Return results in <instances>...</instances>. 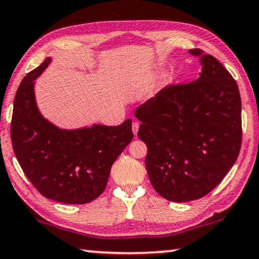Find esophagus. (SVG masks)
Listing matches in <instances>:
<instances>
[{
    "mask_svg": "<svg viewBox=\"0 0 259 259\" xmlns=\"http://www.w3.org/2000/svg\"><path fill=\"white\" fill-rule=\"evenodd\" d=\"M132 131L134 133V136H137L138 134V131H139V122L138 121H134L133 125H132Z\"/></svg>",
    "mask_w": 259,
    "mask_h": 259,
    "instance_id": "obj_1",
    "label": "esophagus"
}]
</instances>
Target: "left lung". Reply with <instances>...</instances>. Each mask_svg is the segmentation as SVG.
I'll return each instance as SVG.
<instances>
[{
    "label": "left lung",
    "mask_w": 259,
    "mask_h": 259,
    "mask_svg": "<svg viewBox=\"0 0 259 259\" xmlns=\"http://www.w3.org/2000/svg\"><path fill=\"white\" fill-rule=\"evenodd\" d=\"M196 80L168 85L137 108L138 137L147 145L145 163L153 188L173 202L205 196L237 160L242 104L236 80L201 49Z\"/></svg>",
    "instance_id": "obj_1"
}]
</instances>
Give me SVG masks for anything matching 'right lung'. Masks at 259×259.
I'll list each match as a JSON object with an SVG mask.
<instances>
[{"label":"right lung","instance_id":"1","mask_svg":"<svg viewBox=\"0 0 259 259\" xmlns=\"http://www.w3.org/2000/svg\"><path fill=\"white\" fill-rule=\"evenodd\" d=\"M51 58L23 78L14 100L11 144L32 186L50 200L84 204L104 192L111 167L132 141V121L61 130L42 117L33 85Z\"/></svg>","mask_w":259,"mask_h":259}]
</instances>
